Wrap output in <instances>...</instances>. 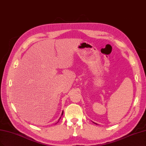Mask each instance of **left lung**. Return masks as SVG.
Here are the masks:
<instances>
[{
  "label": "left lung",
  "instance_id": "1",
  "mask_svg": "<svg viewBox=\"0 0 146 146\" xmlns=\"http://www.w3.org/2000/svg\"><path fill=\"white\" fill-rule=\"evenodd\" d=\"M93 123H94V122H93ZM95 124H97V123H95Z\"/></svg>",
  "mask_w": 146,
  "mask_h": 146
}]
</instances>
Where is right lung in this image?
Segmentation results:
<instances>
[{
    "instance_id": "add662e5",
    "label": "right lung",
    "mask_w": 146,
    "mask_h": 146,
    "mask_svg": "<svg viewBox=\"0 0 146 146\" xmlns=\"http://www.w3.org/2000/svg\"><path fill=\"white\" fill-rule=\"evenodd\" d=\"M63 112H62V115H61V117H62V115H63ZM60 118H61V117H60V118H59V119H58V121H59V120H60ZM58 122H57V123H58ZM57 123H56V124H57Z\"/></svg>"
}]
</instances>
